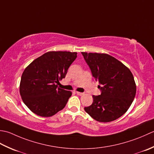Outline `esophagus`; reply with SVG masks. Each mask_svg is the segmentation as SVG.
Here are the masks:
<instances>
[{"label":"esophagus","instance_id":"obj_1","mask_svg":"<svg viewBox=\"0 0 154 154\" xmlns=\"http://www.w3.org/2000/svg\"><path fill=\"white\" fill-rule=\"evenodd\" d=\"M76 94H77L78 95H79V96H82V95H84V93L80 92H76Z\"/></svg>","mask_w":154,"mask_h":154}]
</instances>
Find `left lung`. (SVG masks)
Instances as JSON below:
<instances>
[{
  "instance_id": "left-lung-1",
  "label": "left lung",
  "mask_w": 154,
  "mask_h": 154,
  "mask_svg": "<svg viewBox=\"0 0 154 154\" xmlns=\"http://www.w3.org/2000/svg\"><path fill=\"white\" fill-rule=\"evenodd\" d=\"M82 54L101 90L100 95L92 96V105L84 108V110L98 122L116 120L127 112L136 96V85L132 73L109 54Z\"/></svg>"
}]
</instances>
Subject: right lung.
Here are the masks:
<instances>
[{
    "label": "right lung",
    "instance_id": "obj_1",
    "mask_svg": "<svg viewBox=\"0 0 154 154\" xmlns=\"http://www.w3.org/2000/svg\"><path fill=\"white\" fill-rule=\"evenodd\" d=\"M76 57L77 52L51 51L25 68L21 76L20 94L25 105L33 113L51 117L65 107L72 92L60 88L58 84Z\"/></svg>",
    "mask_w": 154,
    "mask_h": 154
}]
</instances>
